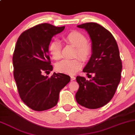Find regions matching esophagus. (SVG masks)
I'll use <instances>...</instances> for the list:
<instances>
[{
  "instance_id": "1",
  "label": "esophagus",
  "mask_w": 135,
  "mask_h": 135,
  "mask_svg": "<svg viewBox=\"0 0 135 135\" xmlns=\"http://www.w3.org/2000/svg\"><path fill=\"white\" fill-rule=\"evenodd\" d=\"M70 78H71V80H72V81L75 80V79H76V78H75V76H70Z\"/></svg>"
}]
</instances>
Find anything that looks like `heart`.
<instances>
[{
	"mask_svg": "<svg viewBox=\"0 0 135 135\" xmlns=\"http://www.w3.org/2000/svg\"><path fill=\"white\" fill-rule=\"evenodd\" d=\"M63 39L76 47V54L78 55L83 60L89 59L93 51L92 45L86 41L85 34L77 30H72L63 35ZM49 52L55 60L61 57V45L57 41H53L49 44ZM82 62L80 58L72 59H63L56 64V69L61 73L74 74L81 67Z\"/></svg>",
	"mask_w": 135,
	"mask_h": 135,
	"instance_id": "1",
	"label": "heart"
}]
</instances>
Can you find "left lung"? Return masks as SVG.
<instances>
[{"label":"left lung","instance_id":"obj_1","mask_svg":"<svg viewBox=\"0 0 135 135\" xmlns=\"http://www.w3.org/2000/svg\"><path fill=\"white\" fill-rule=\"evenodd\" d=\"M78 27L90 35L93 54L83 70L90 79L76 77L79 86L76 100L86 108H100L113 98L120 81L122 64L118 46L111 33L98 24L86 22Z\"/></svg>","mask_w":135,"mask_h":135}]
</instances>
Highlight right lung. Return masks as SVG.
Segmentation results:
<instances>
[{
  "label": "right lung",
  "instance_id": "obj_1",
  "mask_svg": "<svg viewBox=\"0 0 135 135\" xmlns=\"http://www.w3.org/2000/svg\"><path fill=\"white\" fill-rule=\"evenodd\" d=\"M65 26L42 23L22 32L16 42L13 54V76L22 101L36 111L56 106L59 92L70 81L69 76L54 73L51 77L43 73L52 71L49 45L52 37Z\"/></svg>",
  "mask_w": 135,
  "mask_h": 135
}]
</instances>
